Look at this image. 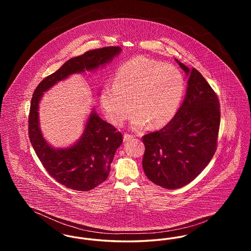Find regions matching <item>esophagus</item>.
Listing matches in <instances>:
<instances>
[{"instance_id":"obj_1","label":"esophagus","mask_w":251,"mask_h":251,"mask_svg":"<svg viewBox=\"0 0 251 251\" xmlns=\"http://www.w3.org/2000/svg\"><path fill=\"white\" fill-rule=\"evenodd\" d=\"M134 137V135L133 134H130V133H124V135H123V140L124 141H129V140H131Z\"/></svg>"}]
</instances>
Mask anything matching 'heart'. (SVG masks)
Segmentation results:
<instances>
[{
  "label": "heart",
  "instance_id": "1",
  "mask_svg": "<svg viewBox=\"0 0 251 251\" xmlns=\"http://www.w3.org/2000/svg\"><path fill=\"white\" fill-rule=\"evenodd\" d=\"M184 79L169 64L135 56L119 68L114 86H105L100 105L108 120L120 125L134 111L131 125L141 128L148 122L152 127L166 125L175 116L184 93Z\"/></svg>",
  "mask_w": 251,
  "mask_h": 251
}]
</instances>
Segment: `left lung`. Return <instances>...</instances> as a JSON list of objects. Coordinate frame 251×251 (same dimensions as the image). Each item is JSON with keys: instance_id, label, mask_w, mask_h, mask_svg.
I'll use <instances>...</instances> for the list:
<instances>
[{"instance_id": "obj_1", "label": "left lung", "mask_w": 251, "mask_h": 251, "mask_svg": "<svg viewBox=\"0 0 251 251\" xmlns=\"http://www.w3.org/2000/svg\"><path fill=\"white\" fill-rule=\"evenodd\" d=\"M178 63L189 75L184 101L164 128L142 137L144 172L167 189L180 188L201 173L215 154L220 126L214 89L199 71Z\"/></svg>"}]
</instances>
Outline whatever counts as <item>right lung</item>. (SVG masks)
Wrapping results in <instances>:
<instances>
[{
    "label": "right lung",
    "instance_id": "1",
    "mask_svg": "<svg viewBox=\"0 0 251 251\" xmlns=\"http://www.w3.org/2000/svg\"><path fill=\"white\" fill-rule=\"evenodd\" d=\"M120 50L118 46L95 49L68 60L59 70L44 78L34 91L28 118L30 141L49 174L72 190L89 191L107 179L115 152L123 141L122 133L93 111L80 141L69 149L54 150L44 140L38 127L40 98L43 92L69 75L95 70L117 55Z\"/></svg>",
    "mask_w": 251,
    "mask_h": 251
}]
</instances>
